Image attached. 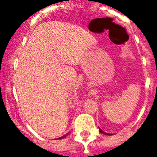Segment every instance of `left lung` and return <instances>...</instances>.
Segmentation results:
<instances>
[{"mask_svg":"<svg viewBox=\"0 0 157 157\" xmlns=\"http://www.w3.org/2000/svg\"><path fill=\"white\" fill-rule=\"evenodd\" d=\"M99 131H100V133H102V134H104V135H112V134H109V133H106V132L102 131V129H101L100 128H99Z\"/></svg>","mask_w":157,"mask_h":157,"instance_id":"8db88e82","label":"left lung"}]
</instances>
